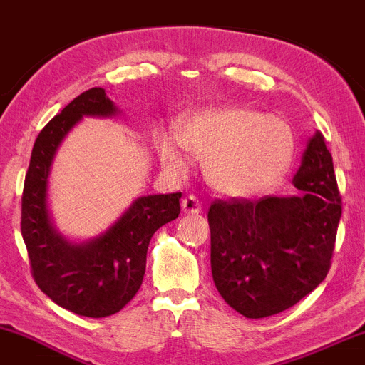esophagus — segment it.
<instances>
[{
    "label": "esophagus",
    "instance_id": "esophagus-1",
    "mask_svg": "<svg viewBox=\"0 0 365 365\" xmlns=\"http://www.w3.org/2000/svg\"><path fill=\"white\" fill-rule=\"evenodd\" d=\"M182 209L187 215H199V212L202 211L199 199H197L195 195H187L185 199L182 200Z\"/></svg>",
    "mask_w": 365,
    "mask_h": 365
}]
</instances>
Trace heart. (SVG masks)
<instances>
[{"label":"heart","instance_id":"obj_1","mask_svg":"<svg viewBox=\"0 0 365 365\" xmlns=\"http://www.w3.org/2000/svg\"><path fill=\"white\" fill-rule=\"evenodd\" d=\"M175 137L158 144L165 168L175 175L190 168L185 148L206 161L211 185L221 194L245 197L257 194L283 175L293 156V132L283 118L247 110L216 108L194 113Z\"/></svg>","mask_w":365,"mask_h":365}]
</instances>
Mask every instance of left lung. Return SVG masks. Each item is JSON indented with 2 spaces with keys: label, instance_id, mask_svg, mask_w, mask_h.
<instances>
[{
  "label": "left lung",
  "instance_id": "obj_1",
  "mask_svg": "<svg viewBox=\"0 0 365 365\" xmlns=\"http://www.w3.org/2000/svg\"><path fill=\"white\" fill-rule=\"evenodd\" d=\"M293 185L302 194L233 197L209 207L212 279L225 302L249 319L290 309L331 267L341 197L321 132L309 139Z\"/></svg>",
  "mask_w": 365,
  "mask_h": 365
}]
</instances>
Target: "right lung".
Listing matches in <instances>:
<instances>
[{"mask_svg": "<svg viewBox=\"0 0 365 365\" xmlns=\"http://www.w3.org/2000/svg\"><path fill=\"white\" fill-rule=\"evenodd\" d=\"M118 108L101 87L82 92L37 135L22 195V237L32 278L54 304L86 317L116 314L139 292L154 232L177 220V194L144 195L106 232L75 244L54 228L48 209V178L54 154L83 116H115Z\"/></svg>", "mask_w": 365, "mask_h": 365, "instance_id": "right-lung-1", "label": "right lung"}]
</instances>
